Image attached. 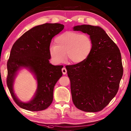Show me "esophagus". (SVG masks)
<instances>
[{"label":"esophagus","instance_id":"34e87169","mask_svg":"<svg viewBox=\"0 0 131 131\" xmlns=\"http://www.w3.org/2000/svg\"><path fill=\"white\" fill-rule=\"evenodd\" d=\"M62 72L63 75H65L66 73H67V70H66V69L65 68H63L62 69Z\"/></svg>","mask_w":131,"mask_h":131}]
</instances>
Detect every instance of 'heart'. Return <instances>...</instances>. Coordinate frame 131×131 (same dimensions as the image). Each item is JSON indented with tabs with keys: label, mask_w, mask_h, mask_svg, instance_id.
Returning a JSON list of instances; mask_svg holds the SVG:
<instances>
[{
	"label": "heart",
	"mask_w": 131,
	"mask_h": 131,
	"mask_svg": "<svg viewBox=\"0 0 131 131\" xmlns=\"http://www.w3.org/2000/svg\"><path fill=\"white\" fill-rule=\"evenodd\" d=\"M54 41L55 44L50 46L49 52L56 64L63 63L66 58L72 63H81L90 56L93 49L90 36L77 32H63L56 38Z\"/></svg>",
	"instance_id": "heart-1"
}]
</instances>
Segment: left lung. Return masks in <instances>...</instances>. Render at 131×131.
Listing matches in <instances>:
<instances>
[{
	"mask_svg": "<svg viewBox=\"0 0 131 131\" xmlns=\"http://www.w3.org/2000/svg\"><path fill=\"white\" fill-rule=\"evenodd\" d=\"M90 35L93 49L84 62L66 66L70 80L75 106L86 112H97L108 104L118 92L123 76L121 54L116 44L99 26L73 27Z\"/></svg>",
	"mask_w": 131,
	"mask_h": 131,
	"instance_id": "1",
	"label": "left lung"
}]
</instances>
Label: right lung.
<instances>
[{"label":"right lung","mask_w":131,"mask_h":131,"mask_svg":"<svg viewBox=\"0 0 131 131\" xmlns=\"http://www.w3.org/2000/svg\"><path fill=\"white\" fill-rule=\"evenodd\" d=\"M64 28L62 24L46 23L30 29L14 43L7 62V84L14 101L19 107L32 112L48 108L53 99L55 84L62 76V65L49 62L52 39ZM26 69L34 75L37 88L34 96L24 102L16 96L14 83L19 72Z\"/></svg>","instance_id":"obj_1"}]
</instances>
